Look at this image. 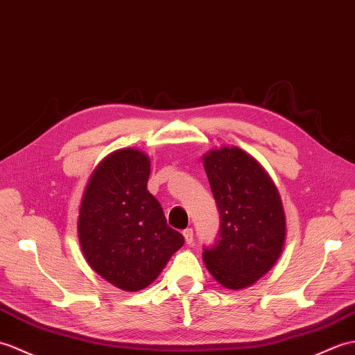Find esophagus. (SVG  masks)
I'll return each mask as SVG.
<instances>
[{"label":"esophagus","instance_id":"obj_1","mask_svg":"<svg viewBox=\"0 0 355 355\" xmlns=\"http://www.w3.org/2000/svg\"><path fill=\"white\" fill-rule=\"evenodd\" d=\"M184 239H185L187 244H191L194 241V234H193L191 227H188V230L184 231Z\"/></svg>","mask_w":355,"mask_h":355}]
</instances>
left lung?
<instances>
[{
	"mask_svg": "<svg viewBox=\"0 0 355 355\" xmlns=\"http://www.w3.org/2000/svg\"><path fill=\"white\" fill-rule=\"evenodd\" d=\"M203 167L220 212L216 244L203 261L217 282L231 290L254 284L269 272L284 248L286 214L267 171L239 147L203 156Z\"/></svg>",
	"mask_w": 355,
	"mask_h": 355,
	"instance_id": "left-lung-1",
	"label": "left lung"
}]
</instances>
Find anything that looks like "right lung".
I'll return each mask as SVG.
<instances>
[{"label": "right lung", "mask_w": 355, "mask_h": 355, "mask_svg": "<svg viewBox=\"0 0 355 355\" xmlns=\"http://www.w3.org/2000/svg\"><path fill=\"white\" fill-rule=\"evenodd\" d=\"M150 159L138 148L106 156L89 178L78 212L83 257L101 278L124 291L146 288L182 234L167 225L161 203L147 190Z\"/></svg>", "instance_id": "1"}]
</instances>
